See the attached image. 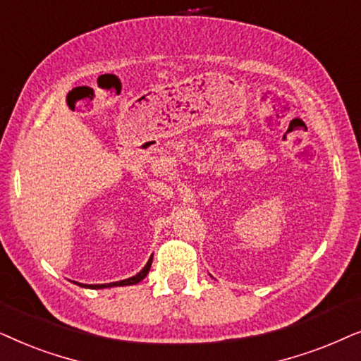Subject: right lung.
I'll list each match as a JSON object with an SVG mask.
<instances>
[{
  "label": "right lung",
  "mask_w": 361,
  "mask_h": 361,
  "mask_svg": "<svg viewBox=\"0 0 361 361\" xmlns=\"http://www.w3.org/2000/svg\"><path fill=\"white\" fill-rule=\"evenodd\" d=\"M150 266H152V259L147 262V266L142 269L140 272L137 274V276H133L130 279H125V281H120V282H110V284H92V286H82V287H90V289H104V287H114V286H133V284H138V282L142 281V279L147 277L148 271H150Z\"/></svg>",
  "instance_id": "obj_1"
}]
</instances>
